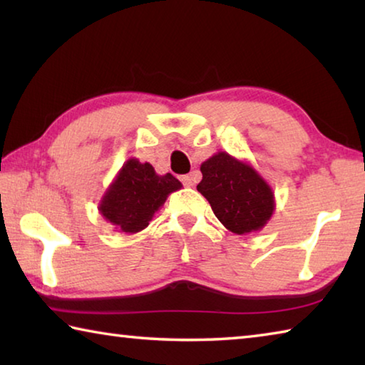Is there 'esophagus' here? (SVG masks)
I'll return each instance as SVG.
<instances>
[{"mask_svg":"<svg viewBox=\"0 0 365 365\" xmlns=\"http://www.w3.org/2000/svg\"><path fill=\"white\" fill-rule=\"evenodd\" d=\"M196 178H197L196 172H191L190 175H182L180 180H182V183L185 185V187H193V185L196 183Z\"/></svg>","mask_w":365,"mask_h":365,"instance_id":"1","label":"esophagus"}]
</instances>
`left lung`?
I'll list each match as a JSON object with an SVG mask.
<instances>
[{"label": "left lung", "instance_id": "left-lung-1", "mask_svg": "<svg viewBox=\"0 0 365 365\" xmlns=\"http://www.w3.org/2000/svg\"><path fill=\"white\" fill-rule=\"evenodd\" d=\"M201 174L196 188L225 228L245 235L267 224L275 209L274 193L248 163L220 151L201 164Z\"/></svg>", "mask_w": 365, "mask_h": 365}]
</instances>
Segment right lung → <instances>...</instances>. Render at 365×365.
Returning <instances> with one entry per match:
<instances>
[{
  "mask_svg": "<svg viewBox=\"0 0 365 365\" xmlns=\"http://www.w3.org/2000/svg\"><path fill=\"white\" fill-rule=\"evenodd\" d=\"M180 188L182 183L172 174L158 175L150 163L141 164L130 158L109 185L98 209L120 232L137 233L148 227L172 191Z\"/></svg>",
  "mask_w": 365,
  "mask_h": 365,
  "instance_id": "1",
  "label": "right lung"
}]
</instances>
